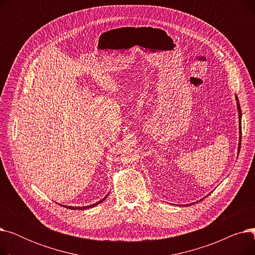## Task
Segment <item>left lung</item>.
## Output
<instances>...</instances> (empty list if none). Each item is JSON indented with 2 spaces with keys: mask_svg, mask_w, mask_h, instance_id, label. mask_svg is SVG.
<instances>
[{
  "mask_svg": "<svg viewBox=\"0 0 255 255\" xmlns=\"http://www.w3.org/2000/svg\"><path fill=\"white\" fill-rule=\"evenodd\" d=\"M237 105H238V111H239V120H240V143H239V152L241 149V141H242V123H241V120H242V112H241V107H240V103L238 101V97H237Z\"/></svg>",
  "mask_w": 255,
  "mask_h": 255,
  "instance_id": "left-lung-1",
  "label": "left lung"
}]
</instances>
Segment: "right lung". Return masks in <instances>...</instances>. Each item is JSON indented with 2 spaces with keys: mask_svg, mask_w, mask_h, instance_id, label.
I'll return each instance as SVG.
<instances>
[{
  "mask_svg": "<svg viewBox=\"0 0 255 255\" xmlns=\"http://www.w3.org/2000/svg\"><path fill=\"white\" fill-rule=\"evenodd\" d=\"M104 199H105V197H104L103 199H101L100 202H98V203H96V204H94V205H92V206H87V207H67V208H68V209H71V210H75V209H77V210H85V209H89V208H92V207H95V206H97L98 204L102 203Z\"/></svg>",
  "mask_w": 255,
  "mask_h": 255,
  "instance_id": "add662e5",
  "label": "right lung"
}]
</instances>
